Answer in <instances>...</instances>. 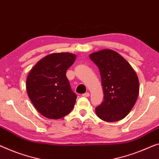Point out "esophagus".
<instances>
[{"label":"esophagus","instance_id":"1","mask_svg":"<svg viewBox=\"0 0 159 159\" xmlns=\"http://www.w3.org/2000/svg\"><path fill=\"white\" fill-rule=\"evenodd\" d=\"M82 96H84V97H89L90 96V93H85L83 94Z\"/></svg>","mask_w":159,"mask_h":159}]
</instances>
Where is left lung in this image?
I'll return each instance as SVG.
<instances>
[{
	"label": "left lung",
	"mask_w": 159,
	"mask_h": 159,
	"mask_svg": "<svg viewBox=\"0 0 159 159\" xmlns=\"http://www.w3.org/2000/svg\"><path fill=\"white\" fill-rule=\"evenodd\" d=\"M100 71L103 101L96 108L98 118L107 122L125 118L136 103L139 82L136 72L123 57L104 49L89 56Z\"/></svg>",
	"instance_id": "8db88e82"
}]
</instances>
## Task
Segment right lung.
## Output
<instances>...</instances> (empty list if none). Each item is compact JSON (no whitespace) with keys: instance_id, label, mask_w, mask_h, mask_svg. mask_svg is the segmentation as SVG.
Here are the masks:
<instances>
[{"instance_id":"obj_1","label":"right lung","mask_w":159,"mask_h":159,"mask_svg":"<svg viewBox=\"0 0 159 159\" xmlns=\"http://www.w3.org/2000/svg\"><path fill=\"white\" fill-rule=\"evenodd\" d=\"M75 58L70 53H51L40 60L28 73V97L43 116L58 119L68 115L74 107L77 96L66 73Z\"/></svg>"}]
</instances>
